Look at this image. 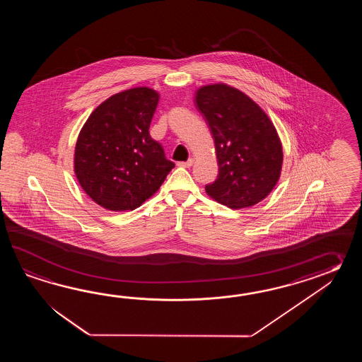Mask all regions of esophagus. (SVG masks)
Instances as JSON below:
<instances>
[{
    "instance_id": "obj_1",
    "label": "esophagus",
    "mask_w": 362,
    "mask_h": 362,
    "mask_svg": "<svg viewBox=\"0 0 362 362\" xmlns=\"http://www.w3.org/2000/svg\"><path fill=\"white\" fill-rule=\"evenodd\" d=\"M192 163H194V160L189 159V160H186V162L178 163V165H180V167H184V168H190L192 165Z\"/></svg>"
}]
</instances>
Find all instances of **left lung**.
<instances>
[{"mask_svg": "<svg viewBox=\"0 0 362 362\" xmlns=\"http://www.w3.org/2000/svg\"><path fill=\"white\" fill-rule=\"evenodd\" d=\"M195 106L215 139L218 175L206 192L233 209L252 207L274 189L282 170L277 131L259 105L229 85L198 89Z\"/></svg>", "mask_w": 362, "mask_h": 362, "instance_id": "8db88e82", "label": "left lung"}]
</instances>
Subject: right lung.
I'll return each instance as SVG.
<instances>
[{
	"instance_id": "add662e5",
	"label": "right lung",
	"mask_w": 362,
	"mask_h": 362,
	"mask_svg": "<svg viewBox=\"0 0 362 362\" xmlns=\"http://www.w3.org/2000/svg\"><path fill=\"white\" fill-rule=\"evenodd\" d=\"M159 94L146 88L117 93L89 116L75 147V173L84 192L108 211H133L175 167L148 128Z\"/></svg>"
}]
</instances>
